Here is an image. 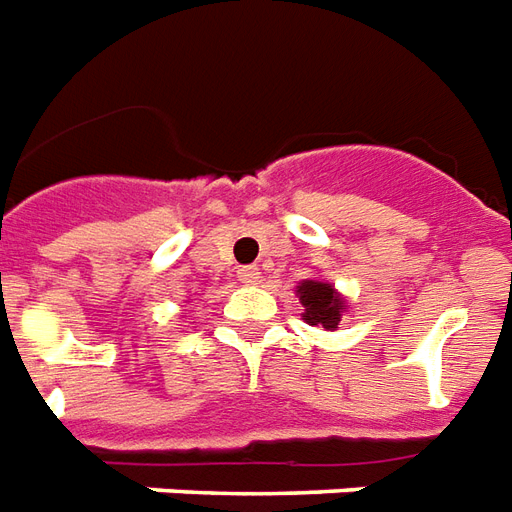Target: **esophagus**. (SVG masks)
<instances>
[{
	"label": "esophagus",
	"mask_w": 512,
	"mask_h": 512,
	"mask_svg": "<svg viewBox=\"0 0 512 512\" xmlns=\"http://www.w3.org/2000/svg\"><path fill=\"white\" fill-rule=\"evenodd\" d=\"M238 279L244 282V285H257L260 282V268L257 266H246L238 271Z\"/></svg>",
	"instance_id": "esophagus-1"
}]
</instances>
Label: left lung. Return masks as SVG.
<instances>
[{
  "mask_svg": "<svg viewBox=\"0 0 512 512\" xmlns=\"http://www.w3.org/2000/svg\"><path fill=\"white\" fill-rule=\"evenodd\" d=\"M295 295H298V301L304 306L301 320L309 325H323L325 331H336L339 323H342V314H347V309H350L347 298L331 282L317 279V276L298 282Z\"/></svg>",
  "mask_w": 512,
  "mask_h": 512,
  "instance_id": "1",
  "label": "left lung"
}]
</instances>
